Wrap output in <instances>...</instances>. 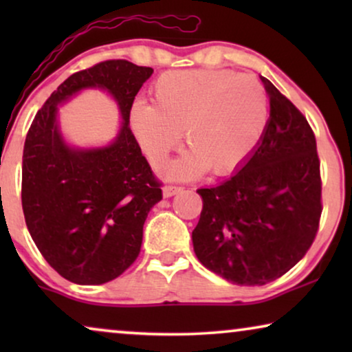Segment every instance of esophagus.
Here are the masks:
<instances>
[{
    "instance_id": "1",
    "label": "esophagus",
    "mask_w": 352,
    "mask_h": 352,
    "mask_svg": "<svg viewBox=\"0 0 352 352\" xmlns=\"http://www.w3.org/2000/svg\"><path fill=\"white\" fill-rule=\"evenodd\" d=\"M182 190V187H177V186H165L163 187V197H173L176 194H179V192Z\"/></svg>"
}]
</instances>
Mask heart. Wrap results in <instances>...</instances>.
<instances>
[{
	"label": "heart",
	"instance_id": "b5f03b06",
	"mask_svg": "<svg viewBox=\"0 0 352 352\" xmlns=\"http://www.w3.org/2000/svg\"><path fill=\"white\" fill-rule=\"evenodd\" d=\"M152 104H136L129 129L152 166H162L179 147L181 133L190 147L166 168L179 179L206 168L216 176L240 170L261 142L269 104L263 85L232 70H176L151 88Z\"/></svg>",
	"mask_w": 352,
	"mask_h": 352
}]
</instances>
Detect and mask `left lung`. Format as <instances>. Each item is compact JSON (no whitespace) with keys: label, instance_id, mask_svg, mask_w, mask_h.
Returning a JSON list of instances; mask_svg holds the SVG:
<instances>
[{"label":"left lung","instance_id":"obj_1","mask_svg":"<svg viewBox=\"0 0 352 352\" xmlns=\"http://www.w3.org/2000/svg\"><path fill=\"white\" fill-rule=\"evenodd\" d=\"M267 126L247 163L228 181L197 192L192 230L199 261L237 285H264L290 271L314 242L322 213L320 162L305 115L261 76Z\"/></svg>","mask_w":352,"mask_h":352}]
</instances>
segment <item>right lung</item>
Listing matches in <instances>:
<instances>
[{
  "label": "right lung",
  "mask_w": 352,
  "mask_h": 352,
  "mask_svg": "<svg viewBox=\"0 0 352 352\" xmlns=\"http://www.w3.org/2000/svg\"><path fill=\"white\" fill-rule=\"evenodd\" d=\"M153 69L117 59L70 75L38 110L22 157V208L33 242L67 280L100 285L136 261L148 211L162 200L129 129V112ZM107 90L122 126L105 148L76 149L61 138L58 105L81 89Z\"/></svg>",
  "instance_id": "1"
}]
</instances>
